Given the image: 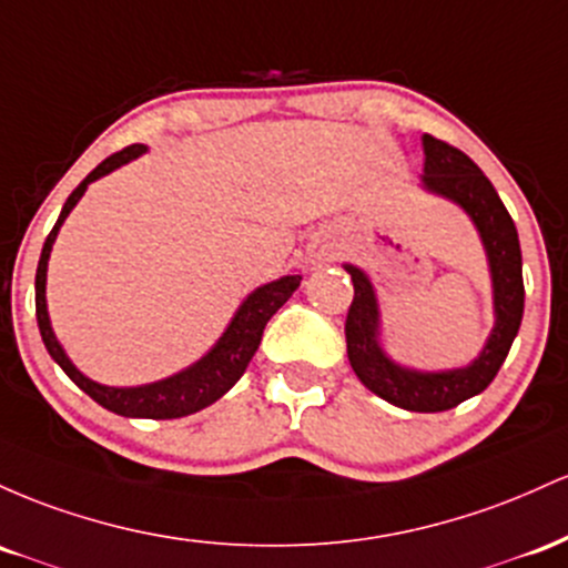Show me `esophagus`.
<instances>
[{
  "mask_svg": "<svg viewBox=\"0 0 568 568\" xmlns=\"http://www.w3.org/2000/svg\"><path fill=\"white\" fill-rule=\"evenodd\" d=\"M322 260H327V254H324V252H316V254H314V263H322Z\"/></svg>",
  "mask_w": 568,
  "mask_h": 568,
  "instance_id": "1",
  "label": "esophagus"
}]
</instances>
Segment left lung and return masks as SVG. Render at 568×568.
Returning a JSON list of instances; mask_svg holds the SVG:
<instances>
[{"label":"left lung","mask_w":568,"mask_h":568,"mask_svg":"<svg viewBox=\"0 0 568 568\" xmlns=\"http://www.w3.org/2000/svg\"><path fill=\"white\" fill-rule=\"evenodd\" d=\"M426 193L456 203L473 220L488 257L494 290V329L469 365L450 369H413L394 362L381 343V308L375 286L362 267L346 263L354 282V303L346 316V346L356 378L386 403L413 413L450 410L475 397L496 378L524 318V257L515 222L488 176L456 146L424 133Z\"/></svg>","instance_id":"1"}]
</instances>
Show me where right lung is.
<instances>
[{
  "label": "right lung",
  "instance_id": "1",
  "mask_svg": "<svg viewBox=\"0 0 568 568\" xmlns=\"http://www.w3.org/2000/svg\"><path fill=\"white\" fill-rule=\"evenodd\" d=\"M144 144H131L125 150L114 152V155L101 161L91 174L82 180L74 193L69 195L67 203H63L59 222L53 225L48 239H44L40 265H37V278H34V303H37V324H40V335L48 354L53 356L55 365H59L69 378L78 384L88 397L95 399L106 410L118 413V416L125 418H155V422H163V418H182L190 416V413H199L203 407H209L225 392H231L235 381L244 375L246 365L252 362L254 352H257L260 341H263L265 324L271 322V316L276 314L282 305L290 301L292 292L301 286V276H282L276 282L257 286V290L246 295V301L239 305L231 324L225 327V333L220 335V341L209 348L206 354L201 356L199 362H193L190 367L180 369V373L169 375V378L155 381V384L144 386H104L99 381L82 375L74 362L69 359L63 346L55 337L53 327H50L48 316V301H44V286H48V260L50 252H53L55 235H59L63 220H67L69 212L78 206V201L85 195L88 184L101 180V176L112 174L120 165L136 161L139 155H144Z\"/></svg>",
  "mask_w": 568,
  "mask_h": 568
}]
</instances>
